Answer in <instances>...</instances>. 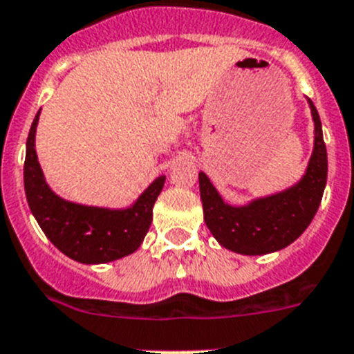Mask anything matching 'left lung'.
I'll return each instance as SVG.
<instances>
[{"label":"left lung","instance_id":"8db88e82","mask_svg":"<svg viewBox=\"0 0 354 354\" xmlns=\"http://www.w3.org/2000/svg\"><path fill=\"white\" fill-rule=\"evenodd\" d=\"M310 106L315 120V149L306 176L295 187L248 207H230L223 203L209 178L200 172L205 223L228 250L245 255L281 250L304 232L319 210L328 180V153L319 113L313 102Z\"/></svg>","mask_w":354,"mask_h":354}]
</instances>
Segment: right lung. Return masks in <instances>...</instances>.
<instances>
[{
	"mask_svg": "<svg viewBox=\"0 0 354 354\" xmlns=\"http://www.w3.org/2000/svg\"><path fill=\"white\" fill-rule=\"evenodd\" d=\"M26 138L25 192L39 227L50 241L71 259L86 264L109 263L129 255L140 246L153 221L154 201L162 192L165 176L156 178L131 209L108 210L61 200L44 182L34 149L35 126Z\"/></svg>",
	"mask_w": 354,
	"mask_h": 354,
	"instance_id": "right-lung-1",
	"label": "right lung"
}]
</instances>
